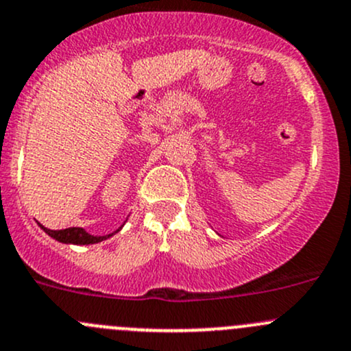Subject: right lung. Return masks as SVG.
Returning <instances> with one entry per match:
<instances>
[{
	"label": "right lung",
	"instance_id": "obj_1",
	"mask_svg": "<svg viewBox=\"0 0 351 351\" xmlns=\"http://www.w3.org/2000/svg\"><path fill=\"white\" fill-rule=\"evenodd\" d=\"M125 222H127V219H125ZM125 222H123V224H125ZM123 224L120 226L117 231L110 232V234H105V236L90 234V232L83 228H69V229H62V231H52V229L44 228L42 224H38V226H40V229L45 232V234H49L52 239H56V241H59L62 244H80V246H84V244H97V243L105 241V239L112 238L113 234H117V232L123 228Z\"/></svg>",
	"mask_w": 351,
	"mask_h": 351
}]
</instances>
